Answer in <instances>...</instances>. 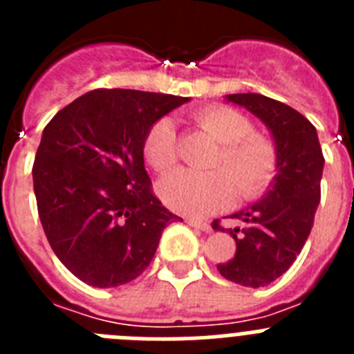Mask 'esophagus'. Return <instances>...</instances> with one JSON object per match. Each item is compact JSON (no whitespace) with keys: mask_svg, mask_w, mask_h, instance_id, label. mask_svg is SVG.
Wrapping results in <instances>:
<instances>
[{"mask_svg":"<svg viewBox=\"0 0 354 354\" xmlns=\"http://www.w3.org/2000/svg\"><path fill=\"white\" fill-rule=\"evenodd\" d=\"M186 223L192 225V227L198 228V230H202V232H211L212 228L211 225L207 223V221H200V220H192V218H186Z\"/></svg>","mask_w":354,"mask_h":354,"instance_id":"1","label":"esophagus"}]
</instances>
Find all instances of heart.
I'll use <instances>...</instances> for the list:
<instances>
[{
    "label": "heart",
    "instance_id": "obj_1",
    "mask_svg": "<svg viewBox=\"0 0 354 354\" xmlns=\"http://www.w3.org/2000/svg\"><path fill=\"white\" fill-rule=\"evenodd\" d=\"M196 126L220 143L209 171L180 170L159 184V196L167 207L186 216H205L232 202L253 200L266 193L278 171V150L270 138L253 133L246 115L228 106H207L195 113ZM143 158L159 174H167L179 161V138L170 117H161L143 138Z\"/></svg>",
    "mask_w": 354,
    "mask_h": 354
}]
</instances>
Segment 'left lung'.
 I'll use <instances>...</instances> for the list:
<instances>
[{
    "mask_svg": "<svg viewBox=\"0 0 354 354\" xmlns=\"http://www.w3.org/2000/svg\"><path fill=\"white\" fill-rule=\"evenodd\" d=\"M227 101L245 106L270 127L278 150V174L264 198L230 218L239 227L227 230L236 241V255L216 266L220 274L245 287H264L289 270L314 227L321 200L324 158L308 118L261 93H232Z\"/></svg>",
    "mask_w": 354,
    "mask_h": 354,
    "instance_id": "8db88e82",
    "label": "left lung"
}]
</instances>
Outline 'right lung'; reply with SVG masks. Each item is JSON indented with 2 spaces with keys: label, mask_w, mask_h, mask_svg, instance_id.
Returning <instances> with one entry per match:
<instances>
[{
  "label": "right lung",
  "mask_w": 354,
  "mask_h": 354,
  "mask_svg": "<svg viewBox=\"0 0 354 354\" xmlns=\"http://www.w3.org/2000/svg\"><path fill=\"white\" fill-rule=\"evenodd\" d=\"M187 97L97 88L44 127L33 162L37 209L49 245L81 282L99 289L138 278L161 232L183 218L152 192L143 138Z\"/></svg>",
  "instance_id": "right-lung-1"
}]
</instances>
